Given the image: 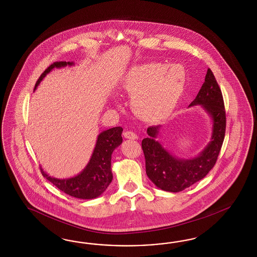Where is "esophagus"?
I'll return each mask as SVG.
<instances>
[{
    "mask_svg": "<svg viewBox=\"0 0 257 257\" xmlns=\"http://www.w3.org/2000/svg\"><path fill=\"white\" fill-rule=\"evenodd\" d=\"M123 135H124L125 139H128V140H138L139 139L138 135L132 131H125Z\"/></svg>",
    "mask_w": 257,
    "mask_h": 257,
    "instance_id": "obj_1",
    "label": "esophagus"
}]
</instances>
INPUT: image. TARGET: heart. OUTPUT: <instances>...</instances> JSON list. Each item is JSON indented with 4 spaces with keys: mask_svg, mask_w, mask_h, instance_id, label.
<instances>
[{
    "mask_svg": "<svg viewBox=\"0 0 257 257\" xmlns=\"http://www.w3.org/2000/svg\"><path fill=\"white\" fill-rule=\"evenodd\" d=\"M186 83V72L177 65L165 67L149 63L133 67L124 78L125 89L134 94V110L145 118H158L178 101Z\"/></svg>",
    "mask_w": 257,
    "mask_h": 257,
    "instance_id": "b5f03b06",
    "label": "heart"
}]
</instances>
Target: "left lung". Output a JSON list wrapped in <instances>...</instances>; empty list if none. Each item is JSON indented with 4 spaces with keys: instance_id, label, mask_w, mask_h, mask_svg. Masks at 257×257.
Returning a JSON list of instances; mask_svg holds the SVG:
<instances>
[{
    "instance_id": "obj_1",
    "label": "left lung",
    "mask_w": 257,
    "mask_h": 257,
    "mask_svg": "<svg viewBox=\"0 0 257 257\" xmlns=\"http://www.w3.org/2000/svg\"><path fill=\"white\" fill-rule=\"evenodd\" d=\"M195 105H200L212 121L211 140L198 156L187 159L171 154L157 140L162 125L149 127V137L142 140L147 176L165 191L179 192L192 186L207 175L218 159L225 136V109L221 90L210 69L188 107Z\"/></svg>"
}]
</instances>
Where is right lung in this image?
<instances>
[{
	"label": "right lung",
	"mask_w": 257,
	"mask_h": 257,
	"mask_svg": "<svg viewBox=\"0 0 257 257\" xmlns=\"http://www.w3.org/2000/svg\"><path fill=\"white\" fill-rule=\"evenodd\" d=\"M67 66H74V63L61 61L52 64L41 74L34 90L37 89L40 82L49 72L54 69H61ZM122 131L123 129L121 127H114L100 133L88 163L77 175L59 179L50 176L46 171L40 168L42 175L58 189L74 198L91 200L101 196L113 180L111 156L114 150L122 143Z\"/></svg>",
	"instance_id": "1"
}]
</instances>
